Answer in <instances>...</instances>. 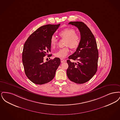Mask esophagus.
<instances>
[{
  "mask_svg": "<svg viewBox=\"0 0 120 120\" xmlns=\"http://www.w3.org/2000/svg\"><path fill=\"white\" fill-rule=\"evenodd\" d=\"M66 62V60L63 59V58H61V62L62 63H64Z\"/></svg>",
  "mask_w": 120,
  "mask_h": 120,
  "instance_id": "34e87169",
  "label": "esophagus"
}]
</instances>
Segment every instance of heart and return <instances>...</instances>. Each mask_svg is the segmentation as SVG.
I'll use <instances>...</instances> for the list:
<instances>
[{"mask_svg":"<svg viewBox=\"0 0 120 120\" xmlns=\"http://www.w3.org/2000/svg\"><path fill=\"white\" fill-rule=\"evenodd\" d=\"M59 35L63 39H66L65 45L67 47L59 49L55 52L54 56L60 58H64L68 54L69 47L73 49H76L80 45V37L79 34L76 33L74 29L67 28L59 32ZM57 39L54 36H52L50 39V45L52 48H54L57 45Z\"/></svg>","mask_w":120,"mask_h":120,"instance_id":"heart-1","label":"heart"}]
</instances>
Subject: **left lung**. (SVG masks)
<instances>
[{
  "instance_id": "left-lung-1",
  "label": "left lung",
  "mask_w": 120,
  "mask_h": 120,
  "mask_svg": "<svg viewBox=\"0 0 120 120\" xmlns=\"http://www.w3.org/2000/svg\"><path fill=\"white\" fill-rule=\"evenodd\" d=\"M77 27L80 33V42L76 51L67 60L69 79L77 84H83L90 80L97 72L98 52L95 37L90 30L81 22L69 23ZM70 59L78 61L71 62Z\"/></svg>"
}]
</instances>
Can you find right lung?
<instances>
[{
	"label": "right lung",
	"mask_w": 120,
	"mask_h": 120,
	"mask_svg": "<svg viewBox=\"0 0 120 120\" xmlns=\"http://www.w3.org/2000/svg\"><path fill=\"white\" fill-rule=\"evenodd\" d=\"M57 25L48 24L37 29L28 37L23 46L22 60L26 75L37 85L47 83L53 79L60 64L59 58L55 57L44 62V57L52 54L50 41L59 27Z\"/></svg>",
	"instance_id": "add662e5"
}]
</instances>
